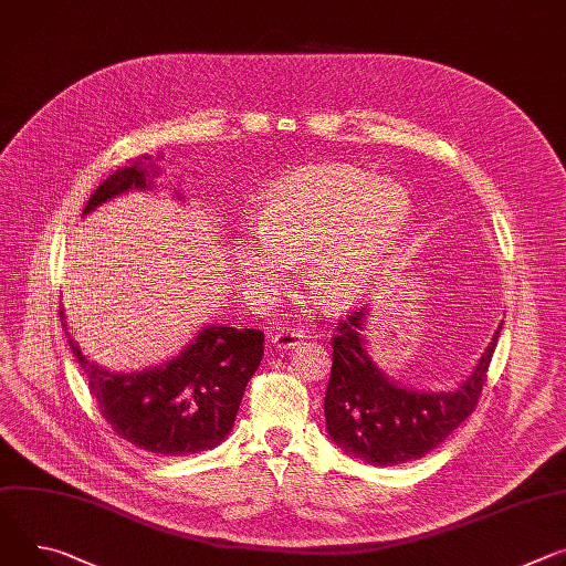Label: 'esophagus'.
Wrapping results in <instances>:
<instances>
[{"mask_svg":"<svg viewBox=\"0 0 566 566\" xmlns=\"http://www.w3.org/2000/svg\"><path fill=\"white\" fill-rule=\"evenodd\" d=\"M302 340H304V334H302V332H295V329H280V332H275V336H273V343H275V347H280V349H293V347H297Z\"/></svg>","mask_w":566,"mask_h":566,"instance_id":"obj_1","label":"esophagus"}]
</instances>
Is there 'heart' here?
Wrapping results in <instances>:
<instances>
[{"instance_id":"1","label":"heart","mask_w":566,"mask_h":566,"mask_svg":"<svg viewBox=\"0 0 566 566\" xmlns=\"http://www.w3.org/2000/svg\"><path fill=\"white\" fill-rule=\"evenodd\" d=\"M410 221L408 191L349 167H321L280 182L254 234L239 241L234 266L243 286L271 297L302 262V282L323 306H345L384 273Z\"/></svg>"}]
</instances>
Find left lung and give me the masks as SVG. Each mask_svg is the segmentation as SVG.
<instances>
[{
  "mask_svg": "<svg viewBox=\"0 0 566 566\" xmlns=\"http://www.w3.org/2000/svg\"><path fill=\"white\" fill-rule=\"evenodd\" d=\"M368 316L370 310L349 312L332 338L325 424L345 453L375 468H392L427 455L472 416L503 323L472 373L455 388L433 392L397 384L375 364L366 340Z\"/></svg>",
  "mask_w": 566,
  "mask_h": 566,
  "instance_id": "1",
  "label": "left lung"
}]
</instances>
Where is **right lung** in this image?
<instances>
[{
    "label": "right lung",
    "instance_id": "1",
    "mask_svg": "<svg viewBox=\"0 0 566 566\" xmlns=\"http://www.w3.org/2000/svg\"><path fill=\"white\" fill-rule=\"evenodd\" d=\"M156 176L150 156L130 163L94 189L83 217L126 191H150ZM61 318L101 416L119 438L158 455H189L221 444L264 356V332L205 325L169 361L142 373H113L90 361L70 334L65 312Z\"/></svg>",
    "mask_w": 566,
    "mask_h": 566
}]
</instances>
